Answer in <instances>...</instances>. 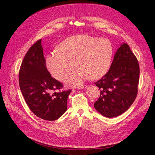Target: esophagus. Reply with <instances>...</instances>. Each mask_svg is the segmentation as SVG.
Masks as SVG:
<instances>
[{
  "label": "esophagus",
  "instance_id": "obj_1",
  "mask_svg": "<svg viewBox=\"0 0 155 155\" xmlns=\"http://www.w3.org/2000/svg\"><path fill=\"white\" fill-rule=\"evenodd\" d=\"M87 87H88L87 85H83V86H79V87L77 88V89H78V90H81V89L86 88Z\"/></svg>",
  "mask_w": 155,
  "mask_h": 155
}]
</instances>
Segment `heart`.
<instances>
[{"mask_svg":"<svg viewBox=\"0 0 155 155\" xmlns=\"http://www.w3.org/2000/svg\"><path fill=\"white\" fill-rule=\"evenodd\" d=\"M113 55L112 43L107 39L82 34L70 37L61 42L58 51L49 53L46 65L51 75L63 81L74 67L78 69L65 79V83L79 86L85 80L97 79L109 69Z\"/></svg>","mask_w":155,"mask_h":155,"instance_id":"1","label":"heart"}]
</instances>
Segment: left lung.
I'll return each mask as SVG.
<instances>
[{
	"label": "left lung",
	"mask_w": 155,
	"mask_h": 155,
	"mask_svg": "<svg viewBox=\"0 0 155 155\" xmlns=\"http://www.w3.org/2000/svg\"><path fill=\"white\" fill-rule=\"evenodd\" d=\"M137 58L126 43L117 49L109 71L95 84L101 90L95 102L98 112L107 117L125 113L134 102L139 81Z\"/></svg>",
	"instance_id": "obj_1"
}]
</instances>
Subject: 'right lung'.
Returning <instances> with one entry per match:
<instances>
[{
	"mask_svg": "<svg viewBox=\"0 0 155 155\" xmlns=\"http://www.w3.org/2000/svg\"><path fill=\"white\" fill-rule=\"evenodd\" d=\"M41 40L30 47L23 58L19 72L20 88L35 115L45 120L54 121L67 110L71 90L57 91L63 85L53 78L46 69Z\"/></svg>",
	"mask_w": 155,
	"mask_h": 155,
	"instance_id": "right-lung-1",
	"label": "right lung"
}]
</instances>
